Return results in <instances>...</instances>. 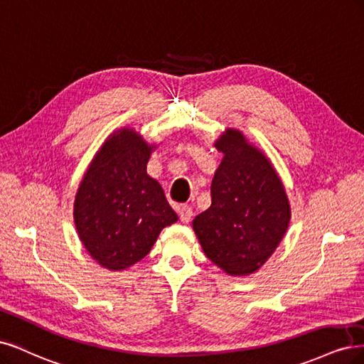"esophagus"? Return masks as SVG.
<instances>
[{"instance_id": "34e87169", "label": "esophagus", "mask_w": 364, "mask_h": 364, "mask_svg": "<svg viewBox=\"0 0 364 364\" xmlns=\"http://www.w3.org/2000/svg\"><path fill=\"white\" fill-rule=\"evenodd\" d=\"M178 213H180V219L184 224H189L192 216H193V210L189 205H181L178 207Z\"/></svg>"}]
</instances>
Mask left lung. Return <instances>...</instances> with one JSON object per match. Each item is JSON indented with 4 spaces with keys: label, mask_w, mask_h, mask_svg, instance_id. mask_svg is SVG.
<instances>
[{
    "label": "left lung",
    "mask_w": 364,
    "mask_h": 364,
    "mask_svg": "<svg viewBox=\"0 0 364 364\" xmlns=\"http://www.w3.org/2000/svg\"><path fill=\"white\" fill-rule=\"evenodd\" d=\"M215 146L224 154L212 181V205L192 227L201 248L227 275L259 271L283 240L291 216L274 165L240 130L227 128Z\"/></svg>",
    "instance_id": "1"
}]
</instances>
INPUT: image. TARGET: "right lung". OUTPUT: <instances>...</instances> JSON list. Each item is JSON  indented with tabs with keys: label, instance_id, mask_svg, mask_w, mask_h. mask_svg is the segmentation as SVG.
I'll return each instance as SVG.
<instances>
[{
	"label": "right lung",
	"instance_id": "1",
	"mask_svg": "<svg viewBox=\"0 0 364 364\" xmlns=\"http://www.w3.org/2000/svg\"><path fill=\"white\" fill-rule=\"evenodd\" d=\"M154 149L134 128L116 130L78 186L77 234L92 259L109 271H125L142 260L160 231L178 220L160 183L146 173Z\"/></svg>",
	"mask_w": 364,
	"mask_h": 364
}]
</instances>
